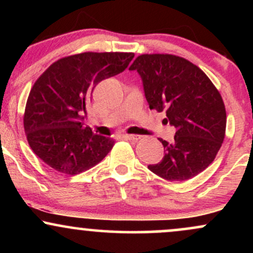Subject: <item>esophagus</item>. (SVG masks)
Returning <instances> with one entry per match:
<instances>
[{
	"instance_id": "esophagus-1",
	"label": "esophagus",
	"mask_w": 253,
	"mask_h": 253,
	"mask_svg": "<svg viewBox=\"0 0 253 253\" xmlns=\"http://www.w3.org/2000/svg\"><path fill=\"white\" fill-rule=\"evenodd\" d=\"M124 138L127 139V140H133L136 141L141 138L140 135H135V134H124Z\"/></svg>"
}]
</instances>
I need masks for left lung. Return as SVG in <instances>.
<instances>
[{"label": "left lung", "instance_id": "8db88e82", "mask_svg": "<svg viewBox=\"0 0 253 253\" xmlns=\"http://www.w3.org/2000/svg\"><path fill=\"white\" fill-rule=\"evenodd\" d=\"M129 70L140 75L150 109L165 110L164 121L176 128L172 143L159 139L165 155L149 169L168 181L199 175L215 159L225 138L226 109L219 90L199 66L175 54H140Z\"/></svg>", "mask_w": 253, "mask_h": 253}]
</instances>
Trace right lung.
Masks as SVG:
<instances>
[{
	"instance_id": "1",
	"label": "right lung",
	"mask_w": 253,
	"mask_h": 253,
	"mask_svg": "<svg viewBox=\"0 0 253 253\" xmlns=\"http://www.w3.org/2000/svg\"><path fill=\"white\" fill-rule=\"evenodd\" d=\"M132 52H84L51 64L32 86L24 127L33 152L66 175L100 163L115 141L83 126L86 104L101 81L123 72Z\"/></svg>"
}]
</instances>
